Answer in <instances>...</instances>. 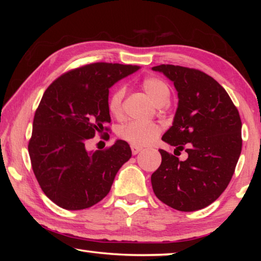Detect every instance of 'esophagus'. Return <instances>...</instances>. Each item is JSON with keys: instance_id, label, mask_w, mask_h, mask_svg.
Here are the masks:
<instances>
[{"instance_id": "34e87169", "label": "esophagus", "mask_w": 261, "mask_h": 261, "mask_svg": "<svg viewBox=\"0 0 261 261\" xmlns=\"http://www.w3.org/2000/svg\"><path fill=\"white\" fill-rule=\"evenodd\" d=\"M131 151H132V154H134V155H136V154H138L141 151V148L140 147H137V146H131Z\"/></svg>"}]
</instances>
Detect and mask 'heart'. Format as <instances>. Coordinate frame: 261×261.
I'll return each mask as SVG.
<instances>
[{"mask_svg": "<svg viewBox=\"0 0 261 261\" xmlns=\"http://www.w3.org/2000/svg\"><path fill=\"white\" fill-rule=\"evenodd\" d=\"M141 87L151 96L158 106H162L169 99L170 91L167 84L156 77H147L141 82ZM125 95V88L116 86L109 94L107 101L108 112L114 117H120L123 112V99ZM162 131V126L158 123H139L130 122L121 125L117 129V137L123 141L131 144L132 146L144 147L151 145Z\"/></svg>", "mask_w": 261, "mask_h": 261, "instance_id": "heart-1", "label": "heart"}]
</instances>
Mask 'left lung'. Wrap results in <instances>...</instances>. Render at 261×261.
I'll use <instances>...</instances> for the list:
<instances>
[{
  "label": "left lung",
  "mask_w": 261,
  "mask_h": 261,
  "mask_svg": "<svg viewBox=\"0 0 261 261\" xmlns=\"http://www.w3.org/2000/svg\"><path fill=\"white\" fill-rule=\"evenodd\" d=\"M174 82L178 107L162 140L188 153L185 161L159 149L162 161L151 176L163 204L182 212L205 208L221 196L235 173L242 151V121L226 90L200 70L153 67ZM180 154V153H179Z\"/></svg>",
  "instance_id": "1"
}]
</instances>
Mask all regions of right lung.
I'll return each instance as SVG.
<instances>
[{
	"label": "right lung",
	"instance_id": "obj_1",
	"mask_svg": "<svg viewBox=\"0 0 261 261\" xmlns=\"http://www.w3.org/2000/svg\"><path fill=\"white\" fill-rule=\"evenodd\" d=\"M138 69L106 62L86 64L62 74L43 93L29 154L39 185L57 206L78 211L98 204L131 158L126 141L93 153L86 151L85 143L110 130L109 87Z\"/></svg>",
	"mask_w": 261,
	"mask_h": 261
}]
</instances>
